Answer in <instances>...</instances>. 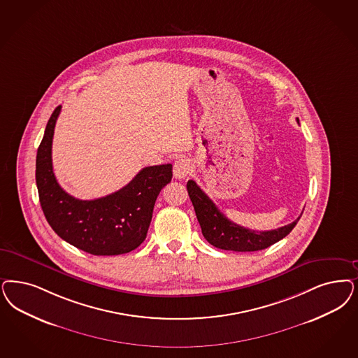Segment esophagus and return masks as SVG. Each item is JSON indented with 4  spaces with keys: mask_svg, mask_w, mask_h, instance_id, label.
Wrapping results in <instances>:
<instances>
[{
    "mask_svg": "<svg viewBox=\"0 0 358 358\" xmlns=\"http://www.w3.org/2000/svg\"><path fill=\"white\" fill-rule=\"evenodd\" d=\"M192 171H193V164H192V161L187 160L185 157H181V159L174 161L173 174H174L176 178L182 180V178H185L187 174H190Z\"/></svg>",
    "mask_w": 358,
    "mask_h": 358,
    "instance_id": "obj_1",
    "label": "esophagus"
}]
</instances>
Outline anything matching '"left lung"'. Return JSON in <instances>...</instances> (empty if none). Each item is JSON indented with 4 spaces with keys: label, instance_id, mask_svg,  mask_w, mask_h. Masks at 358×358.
Wrapping results in <instances>:
<instances>
[{
    "label": "left lung",
    "instance_id": "left-lung-1",
    "mask_svg": "<svg viewBox=\"0 0 358 358\" xmlns=\"http://www.w3.org/2000/svg\"><path fill=\"white\" fill-rule=\"evenodd\" d=\"M299 122V119H297ZM190 201L196 210L198 222L205 239L217 248L230 251H259L289 234L300 217L294 222L268 231H255L227 220L205 192L193 181L186 184Z\"/></svg>",
    "mask_w": 358,
    "mask_h": 358
}]
</instances>
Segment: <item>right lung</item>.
<instances>
[{
	"instance_id": "right-lung-1",
	"label": "right lung",
	"mask_w": 358,
	"mask_h": 358,
	"mask_svg": "<svg viewBox=\"0 0 358 358\" xmlns=\"http://www.w3.org/2000/svg\"><path fill=\"white\" fill-rule=\"evenodd\" d=\"M58 106L46 125L36 162L39 202L51 229L67 243L92 255H120L147 238L155 202L172 180V164L143 168L120 190L91 201L63 190L52 172L51 145Z\"/></svg>"
}]
</instances>
